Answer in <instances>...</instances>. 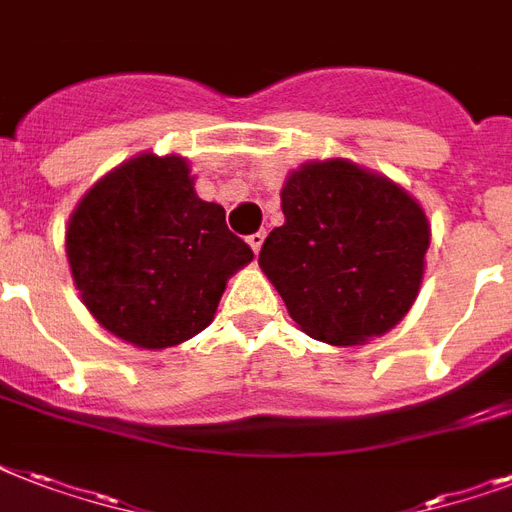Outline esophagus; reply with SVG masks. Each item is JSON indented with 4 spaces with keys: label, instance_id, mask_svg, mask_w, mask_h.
Instances as JSON below:
<instances>
[{
    "label": "esophagus",
    "instance_id": "obj_1",
    "mask_svg": "<svg viewBox=\"0 0 512 512\" xmlns=\"http://www.w3.org/2000/svg\"><path fill=\"white\" fill-rule=\"evenodd\" d=\"M263 241H265V231H257V233H252V236H249L247 239V244L249 247H252V252H260V247H263Z\"/></svg>",
    "mask_w": 512,
    "mask_h": 512
}]
</instances>
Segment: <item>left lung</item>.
<instances>
[{
  "label": "left lung",
  "mask_w": 512,
  "mask_h": 512,
  "mask_svg": "<svg viewBox=\"0 0 512 512\" xmlns=\"http://www.w3.org/2000/svg\"><path fill=\"white\" fill-rule=\"evenodd\" d=\"M281 212L257 263L305 335L364 345L409 313L430 223L406 188L348 159H313L287 175Z\"/></svg>",
  "instance_id": "1"
}]
</instances>
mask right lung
<instances>
[{"label": "right lung", "mask_w": 512, "mask_h": 512, "mask_svg": "<svg viewBox=\"0 0 512 512\" xmlns=\"http://www.w3.org/2000/svg\"><path fill=\"white\" fill-rule=\"evenodd\" d=\"M193 183L188 159L143 151L100 177L68 217L82 303L135 348H172L207 329L228 279L255 257Z\"/></svg>", "instance_id": "right-lung-1"}]
</instances>
